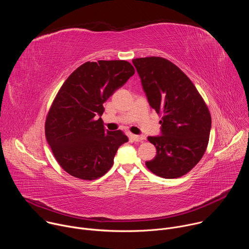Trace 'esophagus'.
Listing matches in <instances>:
<instances>
[{
    "label": "esophagus",
    "mask_w": 249,
    "mask_h": 249,
    "mask_svg": "<svg viewBox=\"0 0 249 249\" xmlns=\"http://www.w3.org/2000/svg\"><path fill=\"white\" fill-rule=\"evenodd\" d=\"M133 139L136 142H142V141H144L146 139V137L144 135H134Z\"/></svg>",
    "instance_id": "obj_1"
}]
</instances>
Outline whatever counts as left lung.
<instances>
[{"instance_id":"obj_1","label":"left lung","mask_w":249,"mask_h":249,"mask_svg":"<svg viewBox=\"0 0 249 249\" xmlns=\"http://www.w3.org/2000/svg\"><path fill=\"white\" fill-rule=\"evenodd\" d=\"M151 107L161 116V135L148 137L157 156L147 167L162 178H177L202 159L209 143L212 119L190 79L161 57L133 59Z\"/></svg>"}]
</instances>
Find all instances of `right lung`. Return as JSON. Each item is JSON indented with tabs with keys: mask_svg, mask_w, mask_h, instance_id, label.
<instances>
[{
	"mask_svg": "<svg viewBox=\"0 0 249 249\" xmlns=\"http://www.w3.org/2000/svg\"><path fill=\"white\" fill-rule=\"evenodd\" d=\"M134 74L127 61L99 60L81 65L65 81L47 114L45 136L66 172L93 180L111 168L128 137L104 129L103 103Z\"/></svg>",
	"mask_w": 249,
	"mask_h": 249,
	"instance_id": "obj_1",
	"label": "right lung"
}]
</instances>
